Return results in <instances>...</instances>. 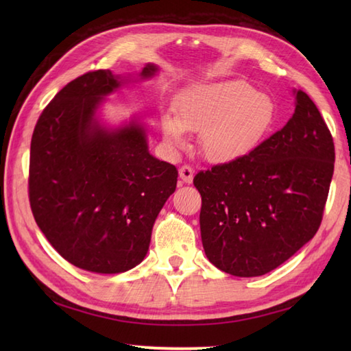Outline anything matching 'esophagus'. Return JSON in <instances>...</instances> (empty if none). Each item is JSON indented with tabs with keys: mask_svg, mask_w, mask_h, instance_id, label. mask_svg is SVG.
<instances>
[{
	"mask_svg": "<svg viewBox=\"0 0 351 351\" xmlns=\"http://www.w3.org/2000/svg\"><path fill=\"white\" fill-rule=\"evenodd\" d=\"M180 178L185 184H191L193 178H195V170L190 166H182L180 167Z\"/></svg>",
	"mask_w": 351,
	"mask_h": 351,
	"instance_id": "34e87169",
	"label": "esophagus"
}]
</instances>
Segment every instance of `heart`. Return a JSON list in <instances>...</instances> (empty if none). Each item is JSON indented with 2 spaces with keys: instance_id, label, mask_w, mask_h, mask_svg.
<instances>
[{
  "instance_id": "obj_1",
  "label": "heart",
  "mask_w": 351,
  "mask_h": 351,
  "mask_svg": "<svg viewBox=\"0 0 351 351\" xmlns=\"http://www.w3.org/2000/svg\"><path fill=\"white\" fill-rule=\"evenodd\" d=\"M178 116L162 114L166 143L185 146V131L200 132V149L211 162H232L255 151L276 122V104L270 95L256 92L241 80L197 84L182 92Z\"/></svg>"
}]
</instances>
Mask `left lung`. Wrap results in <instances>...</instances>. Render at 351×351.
<instances>
[{"mask_svg": "<svg viewBox=\"0 0 351 351\" xmlns=\"http://www.w3.org/2000/svg\"><path fill=\"white\" fill-rule=\"evenodd\" d=\"M288 123L255 151L199 171L200 235L221 271L255 278L274 270L314 238L335 166L332 134L317 106L294 90Z\"/></svg>", "mask_w": 351, "mask_h": 351, "instance_id": "8db88e82", "label": "left lung"}]
</instances>
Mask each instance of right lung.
Masks as SVG:
<instances>
[{"label": "right lung", "mask_w": 351, "mask_h": 351, "mask_svg": "<svg viewBox=\"0 0 351 351\" xmlns=\"http://www.w3.org/2000/svg\"><path fill=\"white\" fill-rule=\"evenodd\" d=\"M147 63L138 77L151 80ZM130 77L87 72L42 111L29 149V205L60 255L83 270L128 271L145 259L152 228L176 189L178 170L149 154L138 116L119 126L99 119L108 95Z\"/></svg>", "instance_id": "add662e5"}]
</instances>
